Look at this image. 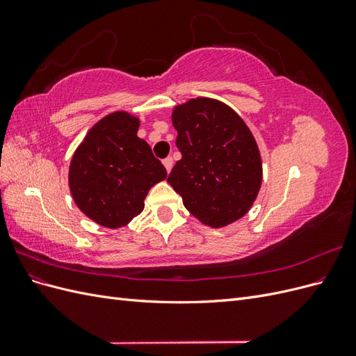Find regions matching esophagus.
<instances>
[{
  "label": "esophagus",
  "instance_id": "obj_1",
  "mask_svg": "<svg viewBox=\"0 0 356 356\" xmlns=\"http://www.w3.org/2000/svg\"><path fill=\"white\" fill-rule=\"evenodd\" d=\"M163 165H165L166 170L170 172V170H172V166H174V159H172V157H166V159L163 160Z\"/></svg>",
  "mask_w": 356,
  "mask_h": 356
}]
</instances>
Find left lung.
Instances as JSON below:
<instances>
[{"mask_svg":"<svg viewBox=\"0 0 356 356\" xmlns=\"http://www.w3.org/2000/svg\"><path fill=\"white\" fill-rule=\"evenodd\" d=\"M172 124L182 157L168 182L187 211L212 229L241 220L263 181L260 149L243 118L227 104L199 96L174 106Z\"/></svg>","mask_w":356,"mask_h":356,"instance_id":"obj_1","label":"left lung"}]
</instances>
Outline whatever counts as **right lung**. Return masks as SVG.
Listing matches in <instances>:
<instances>
[{
    "instance_id": "1",
    "label": "right lung",
    "mask_w": 356,
    "mask_h": 356,
    "mask_svg": "<svg viewBox=\"0 0 356 356\" xmlns=\"http://www.w3.org/2000/svg\"><path fill=\"white\" fill-rule=\"evenodd\" d=\"M139 117L114 111L96 122L75 149L68 172L72 199L102 227L120 229L144 209L149 188L166 169L138 136Z\"/></svg>"
}]
</instances>
